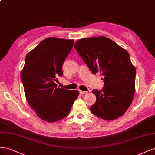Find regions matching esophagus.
Masks as SVG:
<instances>
[{
    "label": "esophagus",
    "instance_id": "esophagus-1",
    "mask_svg": "<svg viewBox=\"0 0 155 155\" xmlns=\"http://www.w3.org/2000/svg\"><path fill=\"white\" fill-rule=\"evenodd\" d=\"M79 91H80V94H81V95H82V94H87V91H82V90H80Z\"/></svg>",
    "mask_w": 155,
    "mask_h": 155
}]
</instances>
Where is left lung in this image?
Instances as JSON below:
<instances>
[{
	"label": "left lung",
	"mask_w": 155,
	"mask_h": 155,
	"mask_svg": "<svg viewBox=\"0 0 155 155\" xmlns=\"http://www.w3.org/2000/svg\"><path fill=\"white\" fill-rule=\"evenodd\" d=\"M74 47L93 74L104 76L103 90L92 91L96 101L91 112L108 121L123 116L135 93L136 69L129 53L104 36L80 39Z\"/></svg>",
	"instance_id": "obj_1"
}]
</instances>
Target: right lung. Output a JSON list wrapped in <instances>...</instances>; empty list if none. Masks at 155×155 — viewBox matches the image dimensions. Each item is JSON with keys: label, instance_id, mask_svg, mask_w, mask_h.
<instances>
[{"label": "right lung", "instance_id": "1", "mask_svg": "<svg viewBox=\"0 0 155 155\" xmlns=\"http://www.w3.org/2000/svg\"><path fill=\"white\" fill-rule=\"evenodd\" d=\"M73 39L47 38L25 57L21 72L26 101L42 120L53 123L64 118L79 95L77 90L57 87L56 77L71 51Z\"/></svg>", "mask_w": 155, "mask_h": 155}]
</instances>
